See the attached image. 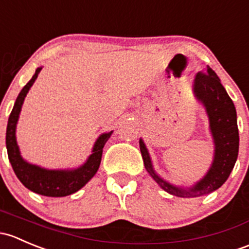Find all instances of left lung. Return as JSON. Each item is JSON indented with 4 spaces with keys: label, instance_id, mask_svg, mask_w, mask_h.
<instances>
[{
    "label": "left lung",
    "instance_id": "1",
    "mask_svg": "<svg viewBox=\"0 0 249 249\" xmlns=\"http://www.w3.org/2000/svg\"><path fill=\"white\" fill-rule=\"evenodd\" d=\"M194 97L204 107L209 117V129L214 152L211 166L204 178L192 186L182 187L164 180L153 168L150 153L143 140L139 145L146 171L169 194L181 198H196L218 189L229 178L239 155V128L234 103L220 83L218 75L207 66L205 73H198L192 84Z\"/></svg>",
    "mask_w": 249,
    "mask_h": 249
}]
</instances>
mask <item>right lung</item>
<instances>
[{"instance_id":"obj_1","label":"right lung","mask_w":249,"mask_h":249,"mask_svg":"<svg viewBox=\"0 0 249 249\" xmlns=\"http://www.w3.org/2000/svg\"><path fill=\"white\" fill-rule=\"evenodd\" d=\"M42 68L43 67H38L36 69V73L33 74L32 79L22 87L17 101H15L14 107L9 115L8 124H7L6 146L13 170H14L17 178L27 189L40 194V196L58 198V196H71V194L78 192L96 175L97 170L101 165L104 145L111 137L114 130L103 133L97 138L96 142L92 147V153L87 157L86 162L78 168L47 169L29 163L26 160H24L17 142V124L25 97L27 96L30 89L35 84Z\"/></svg>"}]
</instances>
